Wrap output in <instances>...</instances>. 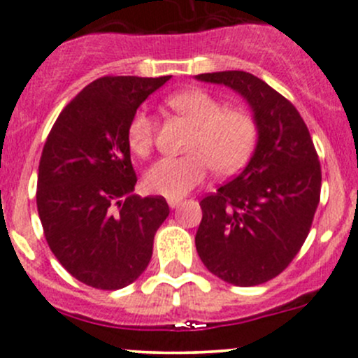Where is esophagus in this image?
Segmentation results:
<instances>
[{"label": "esophagus", "instance_id": "obj_1", "mask_svg": "<svg viewBox=\"0 0 358 358\" xmlns=\"http://www.w3.org/2000/svg\"><path fill=\"white\" fill-rule=\"evenodd\" d=\"M182 197H168V204L171 208H176V206H180V204H182Z\"/></svg>", "mask_w": 358, "mask_h": 358}]
</instances>
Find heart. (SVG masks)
<instances>
[{
	"mask_svg": "<svg viewBox=\"0 0 358 358\" xmlns=\"http://www.w3.org/2000/svg\"><path fill=\"white\" fill-rule=\"evenodd\" d=\"M166 103L189 120L194 131L187 143L189 154L161 159L145 173L148 192L182 197L199 185L211 168L232 173L248 161L259 136V124L248 108L225 106L220 98L201 89L176 92ZM154 141V119L147 112H136L127 126L129 150L138 157H148Z\"/></svg>",
	"mask_w": 358,
	"mask_h": 358,
	"instance_id": "heart-1",
	"label": "heart"
}]
</instances>
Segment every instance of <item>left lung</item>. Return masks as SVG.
<instances>
[{
    "instance_id": "left-lung-1",
    "label": "left lung",
    "mask_w": 358,
    "mask_h": 358,
    "mask_svg": "<svg viewBox=\"0 0 358 358\" xmlns=\"http://www.w3.org/2000/svg\"><path fill=\"white\" fill-rule=\"evenodd\" d=\"M196 78L239 92L259 124L246 168L201 199L197 253L224 282L260 285L285 271L310 234L320 203L318 154L296 106L252 73H203Z\"/></svg>"
}]
</instances>
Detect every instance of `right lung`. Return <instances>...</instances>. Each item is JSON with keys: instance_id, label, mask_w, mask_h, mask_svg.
Returning <instances> with one entry per match:
<instances>
[{"instance_id": "add662e5", "label": "right lung", "mask_w": 358, "mask_h": 358, "mask_svg": "<svg viewBox=\"0 0 358 358\" xmlns=\"http://www.w3.org/2000/svg\"><path fill=\"white\" fill-rule=\"evenodd\" d=\"M171 76H101L59 113L38 166L36 206L55 259L78 282L119 290L147 269L169 215L162 196L133 194L127 126Z\"/></svg>"}]
</instances>
